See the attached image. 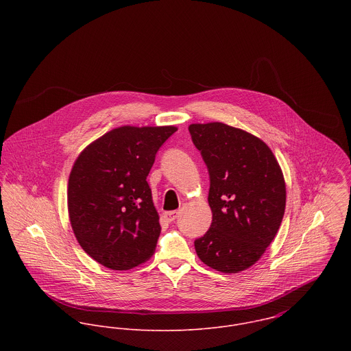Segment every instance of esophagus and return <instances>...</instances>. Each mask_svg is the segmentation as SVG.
Instances as JSON below:
<instances>
[{
    "label": "esophagus",
    "mask_w": 351,
    "mask_h": 351,
    "mask_svg": "<svg viewBox=\"0 0 351 351\" xmlns=\"http://www.w3.org/2000/svg\"><path fill=\"white\" fill-rule=\"evenodd\" d=\"M178 215H180V212L178 210H170V212H165V219L167 220V221H174L177 217H178Z\"/></svg>",
    "instance_id": "1"
}]
</instances>
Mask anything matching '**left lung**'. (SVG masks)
<instances>
[{"instance_id": "8db88e82", "label": "left lung", "mask_w": 351, "mask_h": 351, "mask_svg": "<svg viewBox=\"0 0 351 351\" xmlns=\"http://www.w3.org/2000/svg\"><path fill=\"white\" fill-rule=\"evenodd\" d=\"M209 173L210 228L195 241L201 261L223 273L252 266L274 239L285 212L281 167L259 138L223 123L191 124Z\"/></svg>"}]
</instances>
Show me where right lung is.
<instances>
[{
  "label": "right lung",
  "mask_w": 351,
  "mask_h": 351,
  "mask_svg": "<svg viewBox=\"0 0 351 351\" xmlns=\"http://www.w3.org/2000/svg\"><path fill=\"white\" fill-rule=\"evenodd\" d=\"M176 127L114 128L77 158L67 189L74 235L105 267L128 270L146 262L160 234L147 176Z\"/></svg>",
  "instance_id": "right-lung-1"
}]
</instances>
